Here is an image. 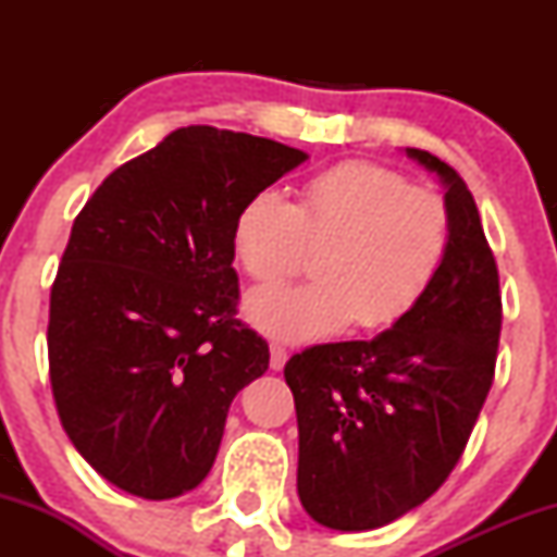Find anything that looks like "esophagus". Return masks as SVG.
I'll return each instance as SVG.
<instances>
[{
  "instance_id": "esophagus-1",
  "label": "esophagus",
  "mask_w": 557,
  "mask_h": 557,
  "mask_svg": "<svg viewBox=\"0 0 557 557\" xmlns=\"http://www.w3.org/2000/svg\"><path fill=\"white\" fill-rule=\"evenodd\" d=\"M285 361H287V350L280 343H272L270 345V367L274 369V372H280V369L285 367Z\"/></svg>"
}]
</instances>
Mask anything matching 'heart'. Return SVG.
<instances>
[{
    "label": "heart",
    "mask_w": 557,
    "mask_h": 557,
    "mask_svg": "<svg viewBox=\"0 0 557 557\" xmlns=\"http://www.w3.org/2000/svg\"><path fill=\"white\" fill-rule=\"evenodd\" d=\"M453 238L443 196L413 188L398 170L343 162L298 188L296 203L264 188L240 207L233 248L257 283L293 274L317 251L314 283L272 285L246 298V317L264 335L311 343L350 322L389 327L426 296Z\"/></svg>",
    "instance_id": "heart-1"
}]
</instances>
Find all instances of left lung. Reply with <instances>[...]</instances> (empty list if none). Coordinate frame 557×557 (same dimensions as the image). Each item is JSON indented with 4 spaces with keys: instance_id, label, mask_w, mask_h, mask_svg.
<instances>
[{
    "instance_id": "1",
    "label": "left lung",
    "mask_w": 557,
    "mask_h": 557,
    "mask_svg": "<svg viewBox=\"0 0 557 557\" xmlns=\"http://www.w3.org/2000/svg\"><path fill=\"white\" fill-rule=\"evenodd\" d=\"M453 238L426 296L374 341L306 348L285 363L298 417V497L337 532L385 527L443 487L495 380L500 277L474 196L430 151Z\"/></svg>"
}]
</instances>
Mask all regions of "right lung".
Segmentation results:
<instances>
[{"label":"right lung","mask_w":557,"mask_h":557,"mask_svg":"<svg viewBox=\"0 0 557 557\" xmlns=\"http://www.w3.org/2000/svg\"><path fill=\"white\" fill-rule=\"evenodd\" d=\"M309 154L188 125L107 177L75 216L49 298V380L70 443L114 487H198L230 403L270 367L238 314L233 225Z\"/></svg>","instance_id":"right-lung-1"}]
</instances>
